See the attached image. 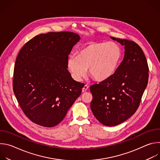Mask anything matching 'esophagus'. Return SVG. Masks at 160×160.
<instances>
[{"label": "esophagus", "mask_w": 160, "mask_h": 160, "mask_svg": "<svg viewBox=\"0 0 160 160\" xmlns=\"http://www.w3.org/2000/svg\"><path fill=\"white\" fill-rule=\"evenodd\" d=\"M88 88V85H84V87L82 88V92H86V91L87 90V89Z\"/></svg>", "instance_id": "34e87169"}]
</instances>
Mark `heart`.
Listing matches in <instances>:
<instances>
[{"instance_id":"b5f03b06","label":"heart","mask_w":160,"mask_h":160,"mask_svg":"<svg viewBox=\"0 0 160 160\" xmlns=\"http://www.w3.org/2000/svg\"><path fill=\"white\" fill-rule=\"evenodd\" d=\"M121 56V49L115 42H92L81 49L77 57L68 59V66L77 81L85 76L87 68L94 79L102 81L115 73Z\"/></svg>"}]
</instances>
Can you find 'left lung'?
I'll return each mask as SVG.
<instances>
[{
  "mask_svg": "<svg viewBox=\"0 0 160 160\" xmlns=\"http://www.w3.org/2000/svg\"><path fill=\"white\" fill-rule=\"evenodd\" d=\"M125 45L123 60L109 78L90 87V108L102 124L112 127L127 120L138 109L149 78V67L139 45L111 37Z\"/></svg>",
  "mask_w": 160,
  "mask_h": 160,
  "instance_id": "left-lung-1",
  "label": "left lung"
}]
</instances>
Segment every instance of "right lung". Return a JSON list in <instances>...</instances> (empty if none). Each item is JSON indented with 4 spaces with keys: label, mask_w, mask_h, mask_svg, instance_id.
Wrapping results in <instances>:
<instances>
[{
    "label": "right lung",
    "mask_w": 160,
    "mask_h": 160,
    "mask_svg": "<svg viewBox=\"0 0 160 160\" xmlns=\"http://www.w3.org/2000/svg\"><path fill=\"white\" fill-rule=\"evenodd\" d=\"M80 36L73 32H49L27 42L16 58L13 91L25 115L45 127L59 124L80 96L84 83L68 70V55Z\"/></svg>",
    "instance_id": "1"
}]
</instances>
